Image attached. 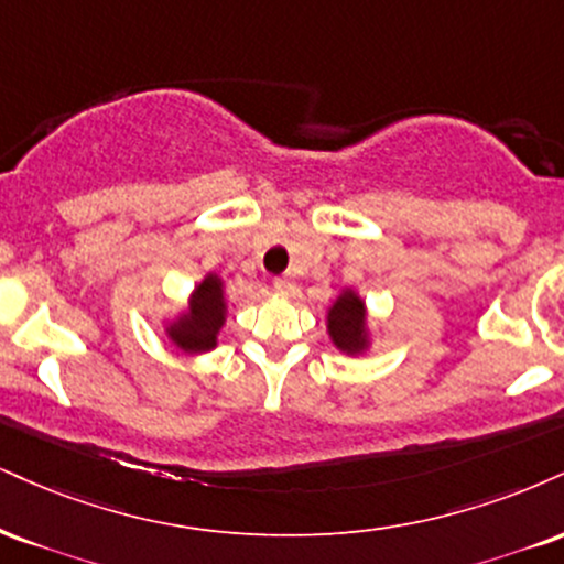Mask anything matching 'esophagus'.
Listing matches in <instances>:
<instances>
[{"label":"esophagus","instance_id":"esophagus-1","mask_svg":"<svg viewBox=\"0 0 564 564\" xmlns=\"http://www.w3.org/2000/svg\"><path fill=\"white\" fill-rule=\"evenodd\" d=\"M273 289L278 291V294H289V291L294 289V281H291L289 275H278V278H273Z\"/></svg>","mask_w":564,"mask_h":564}]
</instances>
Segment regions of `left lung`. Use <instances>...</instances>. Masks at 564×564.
I'll return each instance as SVG.
<instances>
[{"label": "left lung", "instance_id": "8db88e82", "mask_svg": "<svg viewBox=\"0 0 564 564\" xmlns=\"http://www.w3.org/2000/svg\"><path fill=\"white\" fill-rule=\"evenodd\" d=\"M328 336L334 347L344 355H362L370 347L368 307L355 289H344L328 307Z\"/></svg>", "mask_w": 564, "mask_h": 564}]
</instances>
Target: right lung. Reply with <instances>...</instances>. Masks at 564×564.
I'll list each match as a JSON object with an SVG mask.
<instances>
[{"instance_id":"1","label":"right lung","mask_w":564,"mask_h":564,"mask_svg":"<svg viewBox=\"0 0 564 564\" xmlns=\"http://www.w3.org/2000/svg\"><path fill=\"white\" fill-rule=\"evenodd\" d=\"M226 291L223 278L207 273L188 296V307L175 321L167 323L165 334L186 355H202L217 347L223 325H226Z\"/></svg>"}]
</instances>
